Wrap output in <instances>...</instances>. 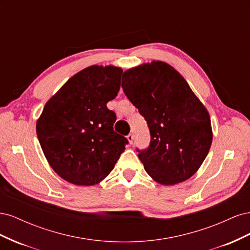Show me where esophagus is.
Masks as SVG:
<instances>
[{"label": "esophagus", "mask_w": 250, "mask_h": 250, "mask_svg": "<svg viewBox=\"0 0 250 250\" xmlns=\"http://www.w3.org/2000/svg\"><path fill=\"white\" fill-rule=\"evenodd\" d=\"M127 140H128V142H129V144L131 145V144L133 143V140H134V135H133V133H129L127 135Z\"/></svg>", "instance_id": "obj_1"}]
</instances>
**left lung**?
I'll use <instances>...</instances> for the list:
<instances>
[{
    "mask_svg": "<svg viewBox=\"0 0 250 250\" xmlns=\"http://www.w3.org/2000/svg\"><path fill=\"white\" fill-rule=\"evenodd\" d=\"M122 87L149 127L150 146L138 150L148 175L164 186L192 177L208 153L213 130L208 109L186 79L153 60L125 71Z\"/></svg>",
    "mask_w": 250,
    "mask_h": 250,
    "instance_id": "obj_1",
    "label": "left lung"
}]
</instances>
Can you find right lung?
Instances as JSON below:
<instances>
[{
  "mask_svg": "<svg viewBox=\"0 0 250 250\" xmlns=\"http://www.w3.org/2000/svg\"><path fill=\"white\" fill-rule=\"evenodd\" d=\"M123 70L90 65L53 95L36 121V134L49 165L67 183L99 184L115 167L127 139L113 131L116 113L106 106L117 97Z\"/></svg>",
  "mask_w": 250,
  "mask_h": 250,
  "instance_id": "add662e5",
  "label": "right lung"
}]
</instances>
